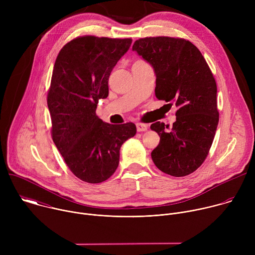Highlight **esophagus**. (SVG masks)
<instances>
[{
	"label": "esophagus",
	"mask_w": 255,
	"mask_h": 255,
	"mask_svg": "<svg viewBox=\"0 0 255 255\" xmlns=\"http://www.w3.org/2000/svg\"><path fill=\"white\" fill-rule=\"evenodd\" d=\"M136 128L138 132H143V131H146L148 129V126L146 124H142V123H137L136 124Z\"/></svg>",
	"instance_id": "34e87169"
}]
</instances>
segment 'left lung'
I'll list each match as a JSON object with an SVG mask.
<instances>
[{"mask_svg":"<svg viewBox=\"0 0 255 255\" xmlns=\"http://www.w3.org/2000/svg\"><path fill=\"white\" fill-rule=\"evenodd\" d=\"M132 50L153 67L156 98L177 107L170 130L160 122L150 126L160 136L152 160L166 174L188 175L206 159L219 122L212 71L201 51L186 39L145 37L136 40Z\"/></svg>","mask_w":255,"mask_h":255,"instance_id":"left-lung-1","label":"left lung"}]
</instances>
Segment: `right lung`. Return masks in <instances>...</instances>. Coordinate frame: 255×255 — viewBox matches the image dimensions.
Masks as SVG:
<instances>
[{
    "label": "right lung",
    "mask_w": 255,
    "mask_h": 255,
    "mask_svg": "<svg viewBox=\"0 0 255 255\" xmlns=\"http://www.w3.org/2000/svg\"><path fill=\"white\" fill-rule=\"evenodd\" d=\"M131 38L83 36L59 51L47 95L51 135L66 165L77 177L99 184L118 167L122 144L136 134L134 123L109 124L96 109L109 95L108 81Z\"/></svg>",
    "instance_id": "obj_1"
}]
</instances>
